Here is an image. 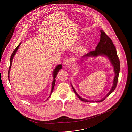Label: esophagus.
<instances>
[{
  "label": "esophagus",
  "mask_w": 132,
  "mask_h": 132,
  "mask_svg": "<svg viewBox=\"0 0 132 132\" xmlns=\"http://www.w3.org/2000/svg\"><path fill=\"white\" fill-rule=\"evenodd\" d=\"M73 61L71 58L67 59L64 62V66L67 68H71L72 66Z\"/></svg>",
  "instance_id": "obj_1"
}]
</instances>
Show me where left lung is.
<instances>
[{
	"instance_id": "obj_1",
	"label": "left lung",
	"mask_w": 132,
	"mask_h": 132,
	"mask_svg": "<svg viewBox=\"0 0 132 132\" xmlns=\"http://www.w3.org/2000/svg\"><path fill=\"white\" fill-rule=\"evenodd\" d=\"M101 39L100 41L97 44V46L95 48V50L94 51H92L89 52L86 54V55H84L82 57L81 61L84 60V59L88 58V57H97L98 56H106L108 58L110 62L114 68V72L115 73V77L113 80V86L111 88L109 92L102 99L98 100V101H90L86 100L85 98H82L76 92L75 89L73 87L72 85L71 84L72 88L77 96L78 98L81 100L82 101L85 102H100L101 101H104L107 96H108L110 94H111L113 91L115 90V88L117 86L118 77L120 71V61L119 58L117 55V51L116 48L113 44V42L112 40L107 36L104 31L102 30H101Z\"/></svg>"
}]
</instances>
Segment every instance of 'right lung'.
<instances>
[{
    "label": "right lung",
    "instance_id": "1",
    "mask_svg": "<svg viewBox=\"0 0 132 132\" xmlns=\"http://www.w3.org/2000/svg\"><path fill=\"white\" fill-rule=\"evenodd\" d=\"M21 44V42L19 44V45L17 46V47L15 49V50L13 51L11 55V57H10V66H9V70H8V80H9V81H10V79H9V74H10V68H11V65H12V62L13 59L14 58V56L15 55L20 45V44ZM62 69V65L61 64H59V65H58L56 67H55V68L53 72V81H52V87H51V93H50V95L49 96L48 98L50 97V95L51 94L52 92H53V89L54 88V86H55V78L56 77L57 75V74L59 72V71L60 70V69ZM47 98V99H48Z\"/></svg>",
    "mask_w": 132,
    "mask_h": 132
}]
</instances>
